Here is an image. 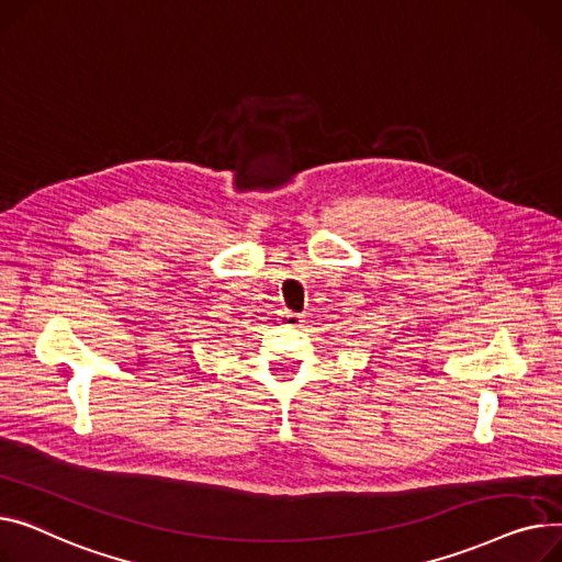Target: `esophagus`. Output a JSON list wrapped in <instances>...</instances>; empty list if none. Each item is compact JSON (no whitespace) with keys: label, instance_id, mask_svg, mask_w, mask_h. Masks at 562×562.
<instances>
[{"label":"esophagus","instance_id":"1","mask_svg":"<svg viewBox=\"0 0 562 562\" xmlns=\"http://www.w3.org/2000/svg\"><path fill=\"white\" fill-rule=\"evenodd\" d=\"M283 322L288 324V326H302V322H304V315H300V313H283Z\"/></svg>","mask_w":562,"mask_h":562}]
</instances>
